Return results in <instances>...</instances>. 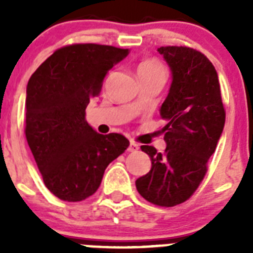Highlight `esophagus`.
Listing matches in <instances>:
<instances>
[{
    "mask_svg": "<svg viewBox=\"0 0 253 253\" xmlns=\"http://www.w3.org/2000/svg\"><path fill=\"white\" fill-rule=\"evenodd\" d=\"M139 149V146H138L137 143L133 142V140H130V143H129V147H128V151L129 152H135Z\"/></svg>",
    "mask_w": 253,
    "mask_h": 253,
    "instance_id": "1",
    "label": "esophagus"
}]
</instances>
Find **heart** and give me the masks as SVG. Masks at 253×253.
Masks as SVG:
<instances>
[{
    "mask_svg": "<svg viewBox=\"0 0 253 253\" xmlns=\"http://www.w3.org/2000/svg\"><path fill=\"white\" fill-rule=\"evenodd\" d=\"M138 76L139 75H151V73H165L163 67L158 63L157 60L148 59L143 60L142 63L138 66Z\"/></svg>",
    "mask_w": 253,
    "mask_h": 253,
    "instance_id": "obj_1",
    "label": "heart"
}]
</instances>
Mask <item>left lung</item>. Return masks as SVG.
Segmentation results:
<instances>
[{
  "mask_svg": "<svg viewBox=\"0 0 253 253\" xmlns=\"http://www.w3.org/2000/svg\"><path fill=\"white\" fill-rule=\"evenodd\" d=\"M172 82L160 114L167 122L165 153L142 146L152 161L135 181L138 193L158 207L186 202L204 178L208 161L223 133L225 111L215 68L203 53L187 46H161Z\"/></svg>",
  "mask_w": 253,
  "mask_h": 253,
  "instance_id": "left-lung-1",
  "label": "left lung"
}]
</instances>
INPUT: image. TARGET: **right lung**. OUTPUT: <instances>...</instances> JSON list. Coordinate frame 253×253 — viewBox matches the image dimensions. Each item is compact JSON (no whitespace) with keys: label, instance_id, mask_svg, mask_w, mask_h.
Masks as SVG:
<instances>
[{"label":"right lung","instance_id":"add662e5","mask_svg":"<svg viewBox=\"0 0 253 253\" xmlns=\"http://www.w3.org/2000/svg\"><path fill=\"white\" fill-rule=\"evenodd\" d=\"M129 49L73 44L55 50L26 87L25 135L45 186L64 202L96 193L109 163L129 147L118 133L99 134L86 107L101 91L107 72Z\"/></svg>","mask_w":253,"mask_h":253}]
</instances>
